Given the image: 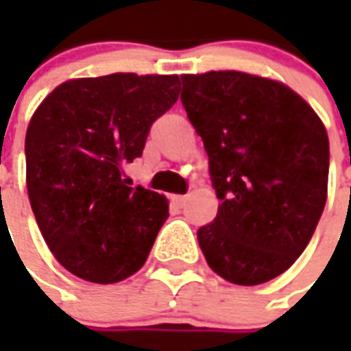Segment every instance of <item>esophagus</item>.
<instances>
[{
    "label": "esophagus",
    "mask_w": 351,
    "mask_h": 351,
    "mask_svg": "<svg viewBox=\"0 0 351 351\" xmlns=\"http://www.w3.org/2000/svg\"><path fill=\"white\" fill-rule=\"evenodd\" d=\"M185 201H187V197L185 195H173V203H176L178 207H183V205H185Z\"/></svg>",
    "instance_id": "34e87169"
}]
</instances>
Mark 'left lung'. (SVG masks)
<instances>
[{"instance_id":"left-lung-1","label":"left lung","mask_w":351,"mask_h":351,"mask_svg":"<svg viewBox=\"0 0 351 351\" xmlns=\"http://www.w3.org/2000/svg\"><path fill=\"white\" fill-rule=\"evenodd\" d=\"M182 103L209 156L219 197L197 230L209 267L236 285L287 271L315 234L328 195V134L285 84L210 70L183 74Z\"/></svg>"}]
</instances>
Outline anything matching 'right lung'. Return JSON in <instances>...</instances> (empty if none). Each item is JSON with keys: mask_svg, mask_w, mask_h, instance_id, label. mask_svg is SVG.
I'll return each instance as SVG.
<instances>
[{"mask_svg": "<svg viewBox=\"0 0 351 351\" xmlns=\"http://www.w3.org/2000/svg\"><path fill=\"white\" fill-rule=\"evenodd\" d=\"M180 75L75 77L36 107L25 136L27 193L54 258L91 283H119L148 260L168 199L128 187L125 164L180 95Z\"/></svg>", "mask_w": 351, "mask_h": 351, "instance_id": "obj_1", "label": "right lung"}]
</instances>
